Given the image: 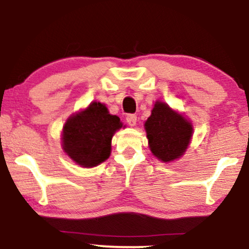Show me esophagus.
<instances>
[{"mask_svg": "<svg viewBox=\"0 0 249 249\" xmlns=\"http://www.w3.org/2000/svg\"><path fill=\"white\" fill-rule=\"evenodd\" d=\"M125 120H127V124L129 125L134 127V125H136V122H137V115L128 114L127 117H125Z\"/></svg>", "mask_w": 249, "mask_h": 249, "instance_id": "34e87169", "label": "esophagus"}]
</instances>
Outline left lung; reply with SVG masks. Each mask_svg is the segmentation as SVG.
<instances>
[{"instance_id": "left-lung-1", "label": "left lung", "mask_w": 249, "mask_h": 249, "mask_svg": "<svg viewBox=\"0 0 249 249\" xmlns=\"http://www.w3.org/2000/svg\"><path fill=\"white\" fill-rule=\"evenodd\" d=\"M148 145L153 155L162 162L181 158L193 136V125L168 104L155 102L151 117L145 122Z\"/></svg>"}]
</instances>
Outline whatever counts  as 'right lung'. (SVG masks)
I'll return each mask as SVG.
<instances>
[{
  "mask_svg": "<svg viewBox=\"0 0 249 249\" xmlns=\"http://www.w3.org/2000/svg\"><path fill=\"white\" fill-rule=\"evenodd\" d=\"M122 127L117 115L100 102L72 114L64 124L62 148L77 164L93 168L108 159L114 132Z\"/></svg>",
  "mask_w": 249,
  "mask_h": 249,
  "instance_id": "obj_1",
  "label": "right lung"
}]
</instances>
